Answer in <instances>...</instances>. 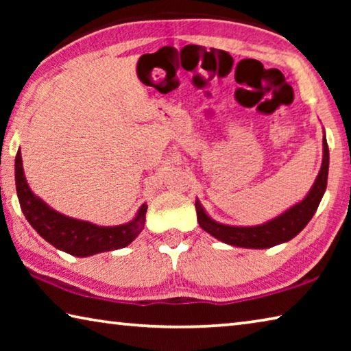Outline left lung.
<instances>
[{
    "label": "left lung",
    "mask_w": 351,
    "mask_h": 351,
    "mask_svg": "<svg viewBox=\"0 0 351 351\" xmlns=\"http://www.w3.org/2000/svg\"><path fill=\"white\" fill-rule=\"evenodd\" d=\"M328 164H330V152L328 144L324 136V159L322 165H320L319 175L314 181L313 187L308 192L306 197L300 201V203L294 204L291 209L283 212L282 215L276 217L268 223L258 224V226H249V228H243V226H228L223 223H218L207 215L203 209L199 201H195V207H197V217L198 223L207 234L215 237L217 240L228 243L230 246L239 247H249V249H266L272 247L280 243H287L291 239L300 232L305 226L310 223L314 213H316L317 207L322 199L325 189H326V180H328Z\"/></svg>",
    "instance_id": "1"
}]
</instances>
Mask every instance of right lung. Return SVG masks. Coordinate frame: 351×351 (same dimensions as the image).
I'll return each mask as SVG.
<instances>
[{"mask_svg":"<svg viewBox=\"0 0 351 351\" xmlns=\"http://www.w3.org/2000/svg\"><path fill=\"white\" fill-rule=\"evenodd\" d=\"M15 186L21 210L29 224L52 246L75 257H90L99 252L125 247L144 229L147 204L139 207L132 221L106 228L71 218L51 209L29 187L23 171L20 150L15 156Z\"/></svg>","mask_w":351,"mask_h":351,"instance_id":"1","label":"right lung"}]
</instances>
